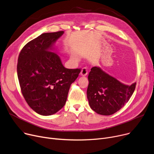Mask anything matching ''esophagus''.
Segmentation results:
<instances>
[{
  "mask_svg": "<svg viewBox=\"0 0 154 154\" xmlns=\"http://www.w3.org/2000/svg\"><path fill=\"white\" fill-rule=\"evenodd\" d=\"M87 74H88L87 69L85 67L82 68V70H81V72H80V75H81L82 76L85 77V76H86V75H87Z\"/></svg>",
  "mask_w": 154,
  "mask_h": 154,
  "instance_id": "1",
  "label": "esophagus"
}]
</instances>
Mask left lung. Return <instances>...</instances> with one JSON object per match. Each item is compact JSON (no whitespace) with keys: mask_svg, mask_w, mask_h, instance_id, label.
<instances>
[{"mask_svg":"<svg viewBox=\"0 0 154 154\" xmlns=\"http://www.w3.org/2000/svg\"><path fill=\"white\" fill-rule=\"evenodd\" d=\"M87 95L90 108L101 115L115 113L129 101L136 83L128 85L106 73L99 67H94L88 76Z\"/></svg>","mask_w":154,"mask_h":154,"instance_id":"1","label":"left lung"}]
</instances>
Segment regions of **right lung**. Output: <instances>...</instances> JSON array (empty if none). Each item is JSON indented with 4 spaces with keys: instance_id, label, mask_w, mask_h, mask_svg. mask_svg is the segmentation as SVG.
Segmentation results:
<instances>
[{
    "instance_id": "obj_1",
    "label": "right lung",
    "mask_w": 154,
    "mask_h": 154,
    "mask_svg": "<svg viewBox=\"0 0 154 154\" xmlns=\"http://www.w3.org/2000/svg\"><path fill=\"white\" fill-rule=\"evenodd\" d=\"M64 32L43 33L20 52L17 75L22 93L29 107L40 115L55 114L66 104L70 85L80 69H66L54 52V44Z\"/></svg>"
}]
</instances>
